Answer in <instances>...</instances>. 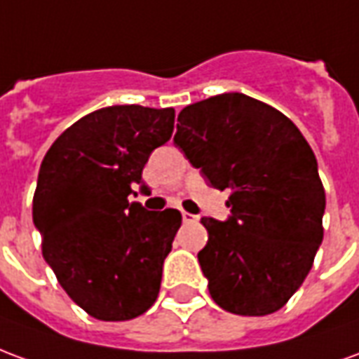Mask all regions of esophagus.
I'll return each instance as SVG.
<instances>
[{
    "label": "esophagus",
    "mask_w": 359,
    "mask_h": 359,
    "mask_svg": "<svg viewBox=\"0 0 359 359\" xmlns=\"http://www.w3.org/2000/svg\"><path fill=\"white\" fill-rule=\"evenodd\" d=\"M198 215H194V213H188V211H182V221L184 223H196L198 221Z\"/></svg>",
    "instance_id": "34e87169"
}]
</instances>
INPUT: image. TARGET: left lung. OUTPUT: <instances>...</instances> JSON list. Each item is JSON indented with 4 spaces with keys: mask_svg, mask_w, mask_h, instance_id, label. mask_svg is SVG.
Masks as SVG:
<instances>
[{
    "mask_svg": "<svg viewBox=\"0 0 359 359\" xmlns=\"http://www.w3.org/2000/svg\"><path fill=\"white\" fill-rule=\"evenodd\" d=\"M175 144L203 179L231 190L226 221L202 217L198 262L219 308L267 316L290 300L323 241L317 159L280 111L231 92L179 113Z\"/></svg>",
    "mask_w": 359,
    "mask_h": 359,
    "instance_id": "left-lung-1",
    "label": "left lung"
}]
</instances>
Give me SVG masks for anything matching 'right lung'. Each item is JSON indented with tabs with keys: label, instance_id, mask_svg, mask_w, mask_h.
Listing matches in <instances>:
<instances>
[{
	"label": "right lung",
	"instance_id": "obj_1",
	"mask_svg": "<svg viewBox=\"0 0 359 359\" xmlns=\"http://www.w3.org/2000/svg\"><path fill=\"white\" fill-rule=\"evenodd\" d=\"M172 128V107H103L69 126L40 165L32 219L43 259L100 321H128L157 300L182 217L144 210L128 196L146 188L142 169Z\"/></svg>",
	"mask_w": 359,
	"mask_h": 359
}]
</instances>
